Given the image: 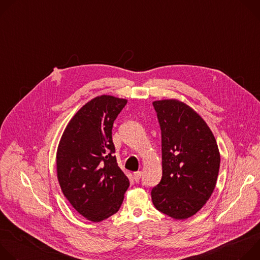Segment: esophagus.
I'll return each instance as SVG.
<instances>
[{
    "label": "esophagus",
    "mask_w": 260,
    "mask_h": 260,
    "mask_svg": "<svg viewBox=\"0 0 260 260\" xmlns=\"http://www.w3.org/2000/svg\"><path fill=\"white\" fill-rule=\"evenodd\" d=\"M141 176H142V173L141 172H136L134 173V179L136 182H139V180L141 179Z\"/></svg>",
    "instance_id": "obj_1"
}]
</instances>
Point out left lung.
Instances as JSON below:
<instances>
[{"label":"left lung","instance_id":"1","mask_svg":"<svg viewBox=\"0 0 260 260\" xmlns=\"http://www.w3.org/2000/svg\"><path fill=\"white\" fill-rule=\"evenodd\" d=\"M161 131L162 177L153 187L155 208L186 219L200 211L216 186L220 154L204 119L177 100L153 102Z\"/></svg>","mask_w":260,"mask_h":260}]
</instances>
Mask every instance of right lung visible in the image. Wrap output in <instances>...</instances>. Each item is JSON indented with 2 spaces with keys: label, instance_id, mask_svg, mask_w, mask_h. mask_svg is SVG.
Returning <instances> with one entry per match:
<instances>
[{
  "label": "right lung",
  "instance_id": "add662e5",
  "mask_svg": "<svg viewBox=\"0 0 260 260\" xmlns=\"http://www.w3.org/2000/svg\"><path fill=\"white\" fill-rule=\"evenodd\" d=\"M127 101L101 95L68 123L56 153L57 179L70 204L100 222L118 212L129 181L117 165L112 127Z\"/></svg>",
  "mask_w": 260,
  "mask_h": 260
}]
</instances>
